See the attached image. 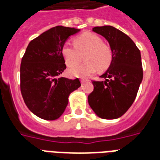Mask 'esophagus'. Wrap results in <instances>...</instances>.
Wrapping results in <instances>:
<instances>
[{
    "mask_svg": "<svg viewBox=\"0 0 160 160\" xmlns=\"http://www.w3.org/2000/svg\"><path fill=\"white\" fill-rule=\"evenodd\" d=\"M80 82H81V84H84V83L87 82V80H85V79H82V80H80Z\"/></svg>",
    "mask_w": 160,
    "mask_h": 160,
    "instance_id": "esophagus-1",
    "label": "esophagus"
}]
</instances>
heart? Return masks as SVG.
Masks as SVG:
<instances>
[{
	"instance_id": "b5f03b06",
	"label": "heart",
	"mask_w": 160,
	"mask_h": 160,
	"mask_svg": "<svg viewBox=\"0 0 160 160\" xmlns=\"http://www.w3.org/2000/svg\"><path fill=\"white\" fill-rule=\"evenodd\" d=\"M74 46L65 45L61 54L67 66H72L79 62L81 55L86 53L84 59L87 62L69 69L70 76L89 78L100 71H105L110 66L113 60V52L102 38L93 33H84L74 39Z\"/></svg>"
}]
</instances>
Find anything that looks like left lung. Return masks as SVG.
I'll list each match as a JSON object with an SVG mask.
<instances>
[{"label": "left lung", "mask_w": 160, "mask_h": 160, "mask_svg": "<svg viewBox=\"0 0 160 160\" xmlns=\"http://www.w3.org/2000/svg\"><path fill=\"white\" fill-rule=\"evenodd\" d=\"M92 31L109 42L113 60L100 76L105 80L92 82L94 90L88 102L101 119H118L132 105L143 80L140 51L129 36L114 26H96Z\"/></svg>", "instance_id": "8db88e82"}]
</instances>
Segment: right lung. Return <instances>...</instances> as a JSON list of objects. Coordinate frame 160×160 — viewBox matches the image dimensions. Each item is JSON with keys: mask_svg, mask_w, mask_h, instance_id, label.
Here are the masks:
<instances>
[{"mask_svg": "<svg viewBox=\"0 0 160 160\" xmlns=\"http://www.w3.org/2000/svg\"><path fill=\"white\" fill-rule=\"evenodd\" d=\"M80 29L57 26L29 43L21 64V91L26 106L36 116L55 120L61 116L69 95L80 87L78 78L58 76L66 69L61 49Z\"/></svg>", "mask_w": 160, "mask_h": 160, "instance_id": "obj_1", "label": "right lung"}]
</instances>
